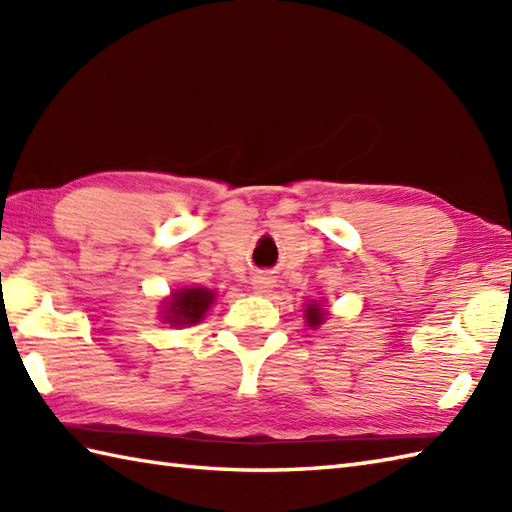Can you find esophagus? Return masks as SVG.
Here are the masks:
<instances>
[{
  "label": "esophagus",
  "instance_id": "1",
  "mask_svg": "<svg viewBox=\"0 0 512 512\" xmlns=\"http://www.w3.org/2000/svg\"><path fill=\"white\" fill-rule=\"evenodd\" d=\"M250 286H253L257 295H266V292H270V288L275 286V279L268 275H255L253 281H250Z\"/></svg>",
  "mask_w": 512,
  "mask_h": 512
}]
</instances>
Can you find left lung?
<instances>
[{
  "mask_svg": "<svg viewBox=\"0 0 512 512\" xmlns=\"http://www.w3.org/2000/svg\"><path fill=\"white\" fill-rule=\"evenodd\" d=\"M303 314H306V323L314 330H317L319 325H323L325 319H328V312H325V308L317 301L306 303V312H303Z\"/></svg>",
  "mask_w": 512,
  "mask_h": 512,
  "instance_id": "8db88e82",
  "label": "left lung"
}]
</instances>
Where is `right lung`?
Wrapping results in <instances>:
<instances>
[{
  "label": "right lung",
  "instance_id": "add662e5",
  "mask_svg": "<svg viewBox=\"0 0 512 512\" xmlns=\"http://www.w3.org/2000/svg\"><path fill=\"white\" fill-rule=\"evenodd\" d=\"M215 301V292L209 288H180L173 290L167 301H162V321L182 328V325H195L204 319L206 310Z\"/></svg>",
  "mask_w": 512,
  "mask_h": 512
}]
</instances>
